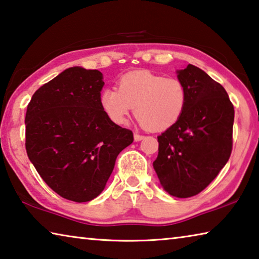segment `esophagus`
<instances>
[{"label":"esophagus","mask_w":259,"mask_h":259,"mask_svg":"<svg viewBox=\"0 0 259 259\" xmlns=\"http://www.w3.org/2000/svg\"><path fill=\"white\" fill-rule=\"evenodd\" d=\"M134 138H135L136 142H140V140H143L144 138H145V136L139 135V134H135V135H134Z\"/></svg>","instance_id":"1"}]
</instances>
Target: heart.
Returning <instances> with one entry per match:
<instances>
[{"mask_svg":"<svg viewBox=\"0 0 259 259\" xmlns=\"http://www.w3.org/2000/svg\"><path fill=\"white\" fill-rule=\"evenodd\" d=\"M187 90L176 77H164L148 71L122 75L115 88H106L99 96L103 112L114 124H124L135 108L137 120L150 131L171 128L187 106Z\"/></svg>","mask_w":259,"mask_h":259,"instance_id":"obj_1","label":"heart"}]
</instances>
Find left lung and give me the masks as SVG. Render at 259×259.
<instances>
[{
  "label": "left lung",
  "mask_w": 259,
  "mask_h": 259,
  "mask_svg": "<svg viewBox=\"0 0 259 259\" xmlns=\"http://www.w3.org/2000/svg\"><path fill=\"white\" fill-rule=\"evenodd\" d=\"M188 99L176 124L157 136L153 166L162 187L176 198L199 194L229 161L233 146L234 107L226 90L202 69L178 71Z\"/></svg>",
  "instance_id": "1"
}]
</instances>
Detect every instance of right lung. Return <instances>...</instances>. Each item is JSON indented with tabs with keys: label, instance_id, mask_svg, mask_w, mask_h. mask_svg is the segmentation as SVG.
Here are the masks:
<instances>
[{
	"label": "right lung",
	"instance_id": "add662e5",
	"mask_svg": "<svg viewBox=\"0 0 259 259\" xmlns=\"http://www.w3.org/2000/svg\"><path fill=\"white\" fill-rule=\"evenodd\" d=\"M97 69L71 67L35 91L26 112V152L61 198L91 201L102 193L133 131L108 120L99 104Z\"/></svg>",
	"mask_w": 259,
	"mask_h": 259
}]
</instances>
